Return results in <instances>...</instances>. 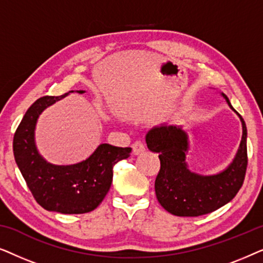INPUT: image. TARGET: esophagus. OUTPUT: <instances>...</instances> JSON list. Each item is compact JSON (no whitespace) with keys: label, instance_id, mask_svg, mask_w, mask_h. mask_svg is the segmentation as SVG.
Masks as SVG:
<instances>
[{"label":"esophagus","instance_id":"esophagus-1","mask_svg":"<svg viewBox=\"0 0 263 263\" xmlns=\"http://www.w3.org/2000/svg\"><path fill=\"white\" fill-rule=\"evenodd\" d=\"M132 148H133V154H135V156L145 152V145H143V142L140 141V140H138V141H135L134 143H133Z\"/></svg>","mask_w":263,"mask_h":263}]
</instances>
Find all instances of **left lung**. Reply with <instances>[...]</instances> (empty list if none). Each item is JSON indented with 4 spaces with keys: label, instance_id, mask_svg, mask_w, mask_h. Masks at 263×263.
<instances>
[{
    "label": "left lung",
    "instance_id": "1",
    "mask_svg": "<svg viewBox=\"0 0 263 263\" xmlns=\"http://www.w3.org/2000/svg\"><path fill=\"white\" fill-rule=\"evenodd\" d=\"M224 97L235 110L228 97ZM238 116L243 125L238 152L226 170L214 176H201L188 170L185 164L188 136L181 127L160 125L147 133V147L159 154L160 160V170L154 183L156 195L168 213L177 217H200L217 211L237 195L248 166L247 127L242 116Z\"/></svg>",
    "mask_w": 263,
    "mask_h": 263
}]
</instances>
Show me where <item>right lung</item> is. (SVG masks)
<instances>
[{
    "label": "right lung",
    "instance_id": "right-lung-1",
    "mask_svg": "<svg viewBox=\"0 0 263 263\" xmlns=\"http://www.w3.org/2000/svg\"><path fill=\"white\" fill-rule=\"evenodd\" d=\"M67 95L42 97L28 107L14 134L13 152L28 189L44 210L82 214L102 203L112 182L114 165L127 159L132 148L102 143L88 159L79 164L57 166L46 163L34 145L35 123L45 107Z\"/></svg>",
    "mask_w": 263,
    "mask_h": 263
}]
</instances>
